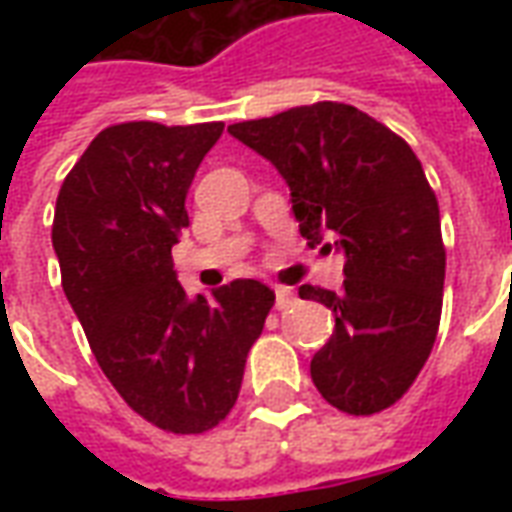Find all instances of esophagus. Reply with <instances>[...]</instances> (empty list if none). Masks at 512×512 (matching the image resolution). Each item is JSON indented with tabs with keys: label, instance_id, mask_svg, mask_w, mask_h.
Returning a JSON list of instances; mask_svg holds the SVG:
<instances>
[{
	"label": "esophagus",
	"instance_id": "obj_1",
	"mask_svg": "<svg viewBox=\"0 0 512 512\" xmlns=\"http://www.w3.org/2000/svg\"><path fill=\"white\" fill-rule=\"evenodd\" d=\"M274 296H277V310H288L290 304L296 301V293L290 288H277L274 290Z\"/></svg>",
	"mask_w": 512,
	"mask_h": 512
}]
</instances>
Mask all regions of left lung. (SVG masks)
I'll return each instance as SVG.
<instances>
[{
    "mask_svg": "<svg viewBox=\"0 0 512 512\" xmlns=\"http://www.w3.org/2000/svg\"><path fill=\"white\" fill-rule=\"evenodd\" d=\"M285 178L312 246L334 235L340 293L301 285L334 312L310 376L334 408L367 417L406 395L436 343L444 293L439 202L414 150L356 106L321 101L227 128ZM332 246V244H326Z\"/></svg>",
    "mask_w": 512,
    "mask_h": 512,
    "instance_id": "obj_1",
    "label": "left lung"
}]
</instances>
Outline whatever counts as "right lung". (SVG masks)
<instances>
[{
    "label": "right lung",
    "instance_id": "add662e5",
    "mask_svg": "<svg viewBox=\"0 0 512 512\" xmlns=\"http://www.w3.org/2000/svg\"><path fill=\"white\" fill-rule=\"evenodd\" d=\"M222 131L147 120L104 128L62 180L51 227L62 290L104 376L169 433H205L230 414L274 307L257 279L189 299L172 268L191 180Z\"/></svg>",
    "mask_w": 512,
    "mask_h": 512
}]
</instances>
